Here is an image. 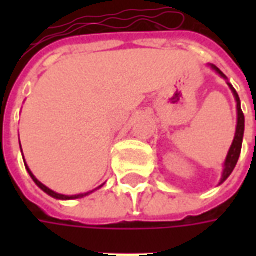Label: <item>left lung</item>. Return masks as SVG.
<instances>
[{
	"instance_id": "left-lung-1",
	"label": "left lung",
	"mask_w": 256,
	"mask_h": 256,
	"mask_svg": "<svg viewBox=\"0 0 256 256\" xmlns=\"http://www.w3.org/2000/svg\"><path fill=\"white\" fill-rule=\"evenodd\" d=\"M210 67L214 70L215 72L220 75V78H224L226 80V84L229 86V89L232 90V93L234 96V100L237 102V126H236V134H234V140H233V142L230 145V150L228 152V156H226V160L225 164H224V170H222V178H220V184H224L229 178V176L232 174V172L234 170V167L237 164V160H238V158H240V154H242V137H244V114L242 111V102H240V97L237 94V92L234 90V88L232 86L229 82H228V78H226V75L222 71H220V68L215 67L214 64H210Z\"/></svg>"
}]
</instances>
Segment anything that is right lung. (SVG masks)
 Instances as JSON below:
<instances>
[{
	"mask_svg": "<svg viewBox=\"0 0 256 256\" xmlns=\"http://www.w3.org/2000/svg\"><path fill=\"white\" fill-rule=\"evenodd\" d=\"M19 142H20V140H19ZM20 146H22V145H20ZM23 160H24V159H23ZM24 164H26V168H27V172H28V174H30V177L32 178V181H34V182L36 184V186H40V188H41L42 190H44V192L48 193V194H49V196H52V198H58V200H75V198H84V196H88V194H90V193H93L96 190V189H94V190H90V192H86V193H80V194H74V196H67V194H62V193L54 192V190H52V189H49V188H48V186H45L44 184L40 182V181L36 180V176H34V174L31 172V170H30V168H28V166H27V163H26V160H24ZM102 185H104V184H102ZM102 185H101V186H102ZM101 186H98V188H97V189H100Z\"/></svg>",
	"mask_w": 256,
	"mask_h": 256,
	"instance_id": "add662e5",
	"label": "right lung"
}]
</instances>
